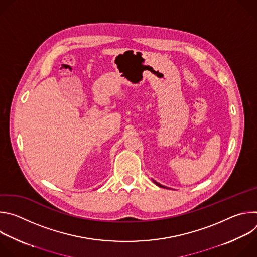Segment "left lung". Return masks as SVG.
Returning a JSON list of instances; mask_svg holds the SVG:
<instances>
[{"instance_id":"8db88e82","label":"left lung","mask_w":257,"mask_h":257,"mask_svg":"<svg viewBox=\"0 0 257 257\" xmlns=\"http://www.w3.org/2000/svg\"><path fill=\"white\" fill-rule=\"evenodd\" d=\"M154 182H155V183H156V184H157V185H158V186H160V187H163V188H166V187H165V186H163V185H161V184H159V183H158V182H156V181H154Z\"/></svg>"}]
</instances>
